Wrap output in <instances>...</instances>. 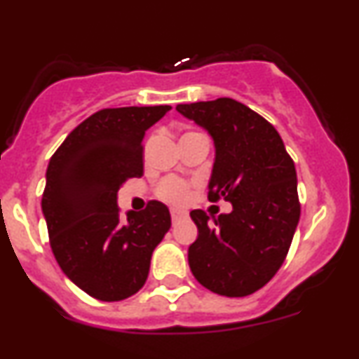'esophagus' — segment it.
<instances>
[{
    "mask_svg": "<svg viewBox=\"0 0 359 359\" xmlns=\"http://www.w3.org/2000/svg\"><path fill=\"white\" fill-rule=\"evenodd\" d=\"M170 216H172V221L177 222V221L184 219V217L187 216V211H184V209H179V208H172L170 209Z\"/></svg>",
    "mask_w": 359,
    "mask_h": 359,
    "instance_id": "obj_1",
    "label": "esophagus"
}]
</instances>
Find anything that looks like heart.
Wrapping results in <instances>:
<instances>
[{"label": "heart", "instance_id": "b5f03b06", "mask_svg": "<svg viewBox=\"0 0 359 359\" xmlns=\"http://www.w3.org/2000/svg\"><path fill=\"white\" fill-rule=\"evenodd\" d=\"M156 194L160 199L167 201V203H184L189 197V185L174 177H168L158 184Z\"/></svg>", "mask_w": 359, "mask_h": 359}]
</instances>
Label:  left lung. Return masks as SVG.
Here are the masks:
<instances>
[{
	"mask_svg": "<svg viewBox=\"0 0 359 359\" xmlns=\"http://www.w3.org/2000/svg\"><path fill=\"white\" fill-rule=\"evenodd\" d=\"M209 131L216 145L208 199L233 211L214 222L194 209L199 229L189 266L201 285L226 297H246L275 277L285 262L300 217L297 172L278 131L231 97L177 104Z\"/></svg>",
	"mask_w": 359,
	"mask_h": 359,
	"instance_id": "left-lung-1",
	"label": "left lung"
}]
</instances>
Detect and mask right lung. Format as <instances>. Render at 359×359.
Masks as SVG:
<instances>
[{
    "instance_id": "right-lung-1",
    "label": "right lung",
    "mask_w": 359,
    "mask_h": 359,
    "mask_svg": "<svg viewBox=\"0 0 359 359\" xmlns=\"http://www.w3.org/2000/svg\"><path fill=\"white\" fill-rule=\"evenodd\" d=\"M170 106L106 108L74 128L52 155L42 211L57 263L90 297L118 302L145 285L151 253L170 229L150 201L119 217L118 191L143 175V137Z\"/></svg>"
}]
</instances>
